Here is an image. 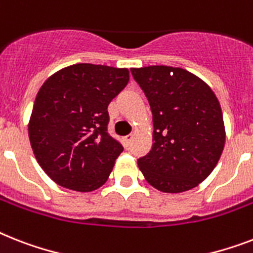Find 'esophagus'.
<instances>
[{"label":"esophagus","mask_w":253,"mask_h":253,"mask_svg":"<svg viewBox=\"0 0 253 253\" xmlns=\"http://www.w3.org/2000/svg\"><path fill=\"white\" fill-rule=\"evenodd\" d=\"M132 135H127V136L123 137V144H125V147H130L131 141H132Z\"/></svg>","instance_id":"1"}]
</instances>
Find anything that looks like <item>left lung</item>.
I'll list each match as a JSON object with an SVG mask.
<instances>
[{
	"label": "left lung",
	"instance_id": "1",
	"mask_svg": "<svg viewBox=\"0 0 253 253\" xmlns=\"http://www.w3.org/2000/svg\"><path fill=\"white\" fill-rule=\"evenodd\" d=\"M153 116V144L137 160L151 186L183 192L212 173L225 145L221 105L214 92L187 70L170 66L131 69Z\"/></svg>",
	"mask_w": 253,
	"mask_h": 253
}]
</instances>
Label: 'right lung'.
Wrapping results in <instances>:
<instances>
[{
	"label": "right lung",
	"mask_w": 253,
	"mask_h": 253,
	"mask_svg": "<svg viewBox=\"0 0 253 253\" xmlns=\"http://www.w3.org/2000/svg\"><path fill=\"white\" fill-rule=\"evenodd\" d=\"M127 83V69L78 63L41 85L28 135L39 165L55 183L80 192L105 183L123 151L108 133V105Z\"/></svg>",
	"instance_id": "right-lung-1"
}]
</instances>
